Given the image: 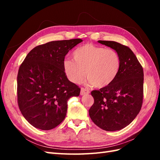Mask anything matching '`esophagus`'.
Here are the masks:
<instances>
[{"mask_svg": "<svg viewBox=\"0 0 160 160\" xmlns=\"http://www.w3.org/2000/svg\"><path fill=\"white\" fill-rule=\"evenodd\" d=\"M89 93H90L89 90L84 89V88H81V91H80L81 96H83V95H86V94H89Z\"/></svg>", "mask_w": 160, "mask_h": 160, "instance_id": "34e87169", "label": "esophagus"}]
</instances>
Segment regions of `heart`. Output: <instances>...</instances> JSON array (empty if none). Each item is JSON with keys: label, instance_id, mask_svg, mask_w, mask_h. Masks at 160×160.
<instances>
[{"label": "heart", "instance_id": "heart-1", "mask_svg": "<svg viewBox=\"0 0 160 160\" xmlns=\"http://www.w3.org/2000/svg\"><path fill=\"white\" fill-rule=\"evenodd\" d=\"M73 56L74 60H64L63 69L68 79L76 84L86 75L95 87H106L115 80L120 69V56L113 49L88 43L75 50Z\"/></svg>", "mask_w": 160, "mask_h": 160}]
</instances>
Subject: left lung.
<instances>
[{
	"label": "left lung",
	"instance_id": "obj_1",
	"mask_svg": "<svg viewBox=\"0 0 160 160\" xmlns=\"http://www.w3.org/2000/svg\"><path fill=\"white\" fill-rule=\"evenodd\" d=\"M119 53L121 67L110 85L91 91L94 103L89 111L91 120L107 131H118L127 127L137 116L144 96V71L132 50L114 41L99 40Z\"/></svg>",
	"mask_w": 160,
	"mask_h": 160
}]
</instances>
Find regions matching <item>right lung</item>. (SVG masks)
I'll return each instance as SVG.
<instances>
[{"mask_svg":"<svg viewBox=\"0 0 160 160\" xmlns=\"http://www.w3.org/2000/svg\"><path fill=\"white\" fill-rule=\"evenodd\" d=\"M82 39L58 40L34 47L20 64L17 98L21 113L29 124L42 130L56 128L65 118L67 100L80 89L68 80L64 57Z\"/></svg>","mask_w":160,"mask_h":160,"instance_id":"add662e5","label":"right lung"}]
</instances>
